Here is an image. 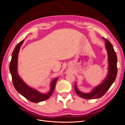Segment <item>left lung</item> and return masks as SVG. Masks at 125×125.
I'll return each instance as SVG.
<instances>
[{
    "instance_id": "1",
    "label": "left lung",
    "mask_w": 125,
    "mask_h": 125,
    "mask_svg": "<svg viewBox=\"0 0 125 125\" xmlns=\"http://www.w3.org/2000/svg\"><path fill=\"white\" fill-rule=\"evenodd\" d=\"M105 41V46L108 57V72L106 76L101 83L93 88L90 92L84 93L79 90L77 82L75 83V91L79 96L85 99H99L104 95L114 83L117 73V58L112 44L108 40L102 37Z\"/></svg>"
}]
</instances>
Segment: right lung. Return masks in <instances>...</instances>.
<instances>
[{
	"mask_svg": "<svg viewBox=\"0 0 125 125\" xmlns=\"http://www.w3.org/2000/svg\"><path fill=\"white\" fill-rule=\"evenodd\" d=\"M24 41V40L21 41L14 49L9 66L10 72L12 76L13 85L18 92L25 97L26 99L33 103H38L47 100L51 96L54 91L56 82L57 81L58 78H56L51 81L50 90L46 93H42L39 91L28 85L22 80L18 73V62L19 52Z\"/></svg>",
	"mask_w": 125,
	"mask_h": 125,
	"instance_id": "obj_1",
	"label": "right lung"
}]
</instances>
